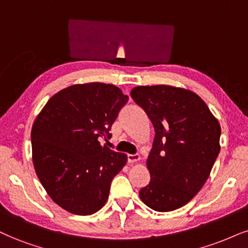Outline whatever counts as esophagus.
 <instances>
[{
	"instance_id": "1",
	"label": "esophagus",
	"mask_w": 248,
	"mask_h": 248,
	"mask_svg": "<svg viewBox=\"0 0 248 248\" xmlns=\"http://www.w3.org/2000/svg\"><path fill=\"white\" fill-rule=\"evenodd\" d=\"M139 160H140V156L138 154L127 155V162H129V163H134V162H138Z\"/></svg>"
}]
</instances>
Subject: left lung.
<instances>
[{
  "label": "left lung",
  "instance_id": "left-lung-1",
  "mask_svg": "<svg viewBox=\"0 0 248 248\" xmlns=\"http://www.w3.org/2000/svg\"><path fill=\"white\" fill-rule=\"evenodd\" d=\"M155 130L147 167L151 182L139 192L156 212H171L200 191L219 153L221 126L208 106L193 92L156 85L131 91Z\"/></svg>",
  "mask_w": 248,
  "mask_h": 248
}]
</instances>
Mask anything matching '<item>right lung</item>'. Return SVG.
<instances>
[{
  "label": "right lung",
  "mask_w": 248,
  "mask_h": 248,
  "mask_svg": "<svg viewBox=\"0 0 248 248\" xmlns=\"http://www.w3.org/2000/svg\"><path fill=\"white\" fill-rule=\"evenodd\" d=\"M129 100L115 85L79 84L48 100L31 132L36 175L55 203L76 215L105 206L110 184L126 164L123 153L101 146Z\"/></svg>",
  "instance_id": "1"
}]
</instances>
